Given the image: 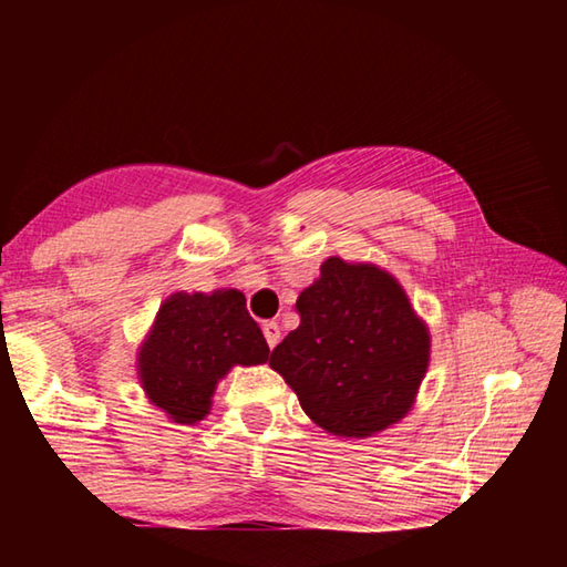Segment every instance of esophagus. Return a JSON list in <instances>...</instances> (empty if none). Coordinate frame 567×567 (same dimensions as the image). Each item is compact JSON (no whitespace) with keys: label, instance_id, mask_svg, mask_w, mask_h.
<instances>
[{"label":"esophagus","instance_id":"34e87169","mask_svg":"<svg viewBox=\"0 0 567 567\" xmlns=\"http://www.w3.org/2000/svg\"><path fill=\"white\" fill-rule=\"evenodd\" d=\"M262 332H265V340H267V344H270V348H275L277 342H280V324H277L275 320H267L265 324H262Z\"/></svg>","mask_w":567,"mask_h":567}]
</instances>
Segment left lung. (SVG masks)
Instances as JSON below:
<instances>
[{"instance_id":"8db88e82","label":"left lung","mask_w":567,"mask_h":567,"mask_svg":"<svg viewBox=\"0 0 567 567\" xmlns=\"http://www.w3.org/2000/svg\"><path fill=\"white\" fill-rule=\"evenodd\" d=\"M300 328L270 368L315 425L370 437L408 415L430 364V330L390 272L330 257L297 297Z\"/></svg>"}]
</instances>
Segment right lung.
<instances>
[{
	"mask_svg": "<svg viewBox=\"0 0 567 567\" xmlns=\"http://www.w3.org/2000/svg\"><path fill=\"white\" fill-rule=\"evenodd\" d=\"M267 358L270 348L243 292H175L140 344L137 375L152 405L192 425L213 408L217 382L235 364H262Z\"/></svg>",
	"mask_w": 567,
	"mask_h": 567,
	"instance_id": "right-lung-1",
	"label": "right lung"
}]
</instances>
